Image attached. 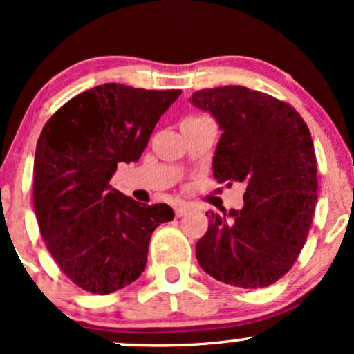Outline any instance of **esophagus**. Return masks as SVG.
<instances>
[{"instance_id":"1","label":"esophagus","mask_w":354,"mask_h":354,"mask_svg":"<svg viewBox=\"0 0 354 354\" xmlns=\"http://www.w3.org/2000/svg\"><path fill=\"white\" fill-rule=\"evenodd\" d=\"M174 213H176L178 218L185 216V214L188 213V205H185V203H178V205L174 206Z\"/></svg>"}]
</instances>
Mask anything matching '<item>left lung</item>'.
<instances>
[{
	"instance_id": "1",
	"label": "left lung",
	"mask_w": 354,
	"mask_h": 354,
	"mask_svg": "<svg viewBox=\"0 0 354 354\" xmlns=\"http://www.w3.org/2000/svg\"><path fill=\"white\" fill-rule=\"evenodd\" d=\"M189 101L209 111L223 131L213 176L246 186L241 209L206 213L198 263L231 286H270L295 265L315 216L318 176L310 129L291 104L245 86L200 89Z\"/></svg>"
}]
</instances>
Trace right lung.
<instances>
[{
  "mask_svg": "<svg viewBox=\"0 0 354 354\" xmlns=\"http://www.w3.org/2000/svg\"><path fill=\"white\" fill-rule=\"evenodd\" d=\"M180 95L106 83L71 98L44 124L35 153V214L56 265L84 291L109 295L140 278L153 231L174 218L165 203H138L109 180L120 163L140 160Z\"/></svg>",
  "mask_w": 354,
  "mask_h": 354,
  "instance_id": "right-lung-1",
  "label": "right lung"
}]
</instances>
